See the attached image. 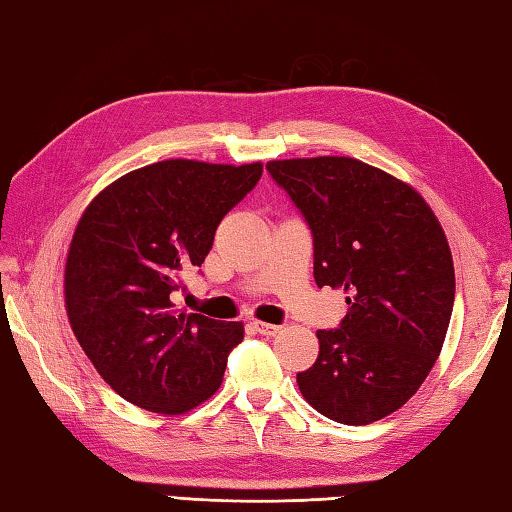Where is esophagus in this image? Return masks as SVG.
<instances>
[{"label":"esophagus","mask_w":512,"mask_h":512,"mask_svg":"<svg viewBox=\"0 0 512 512\" xmlns=\"http://www.w3.org/2000/svg\"><path fill=\"white\" fill-rule=\"evenodd\" d=\"M252 325H254V330L258 334H263V336H274V334H278V330H281V327H278V325L263 323V321H254Z\"/></svg>","instance_id":"1"}]
</instances>
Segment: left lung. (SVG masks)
I'll return each instance as SVG.
<instances>
[{"label":"left lung","instance_id":"left-lung-1","mask_svg":"<svg viewBox=\"0 0 512 512\" xmlns=\"http://www.w3.org/2000/svg\"><path fill=\"white\" fill-rule=\"evenodd\" d=\"M314 243V281L343 287L350 312L318 330V359L296 374L323 417L368 426L426 381L455 305L446 234L417 191L354 158L267 162Z\"/></svg>","mask_w":512,"mask_h":512}]
</instances>
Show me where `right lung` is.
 <instances>
[{"mask_svg":"<svg viewBox=\"0 0 512 512\" xmlns=\"http://www.w3.org/2000/svg\"><path fill=\"white\" fill-rule=\"evenodd\" d=\"M260 176V162L165 160L115 180L84 211L66 258V312L122 399L182 414L220 388L243 323L176 312L171 296Z\"/></svg>","mask_w":512,"mask_h":512,"instance_id":"add662e5","label":"right lung"}]
</instances>
